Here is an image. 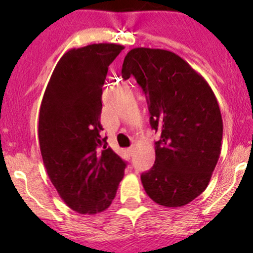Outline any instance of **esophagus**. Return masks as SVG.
<instances>
[{"label": "esophagus", "instance_id": "esophagus-1", "mask_svg": "<svg viewBox=\"0 0 253 253\" xmlns=\"http://www.w3.org/2000/svg\"><path fill=\"white\" fill-rule=\"evenodd\" d=\"M134 150H136V148H134V147H129L128 149H127V152H128V154L132 157V155H133V153H134Z\"/></svg>", "mask_w": 253, "mask_h": 253}]
</instances>
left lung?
Here are the masks:
<instances>
[{
    "label": "left lung",
    "mask_w": 253,
    "mask_h": 253,
    "mask_svg": "<svg viewBox=\"0 0 253 253\" xmlns=\"http://www.w3.org/2000/svg\"><path fill=\"white\" fill-rule=\"evenodd\" d=\"M136 78L148 98L155 164L141 176L159 206L188 205L208 186L218 163L223 120L213 90L183 58L162 48L136 47L126 55L122 78Z\"/></svg>",
    "instance_id": "1"
}]
</instances>
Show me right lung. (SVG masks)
Masks as SVG:
<instances>
[{
  "instance_id": "add662e5",
  "label": "right lung",
  "mask_w": 253,
  "mask_h": 253,
  "mask_svg": "<svg viewBox=\"0 0 253 253\" xmlns=\"http://www.w3.org/2000/svg\"><path fill=\"white\" fill-rule=\"evenodd\" d=\"M122 45L68 50L56 65L39 115L42 162L56 191L81 214L105 211L116 196L126 163L106 147L100 114L109 66Z\"/></svg>"
}]
</instances>
